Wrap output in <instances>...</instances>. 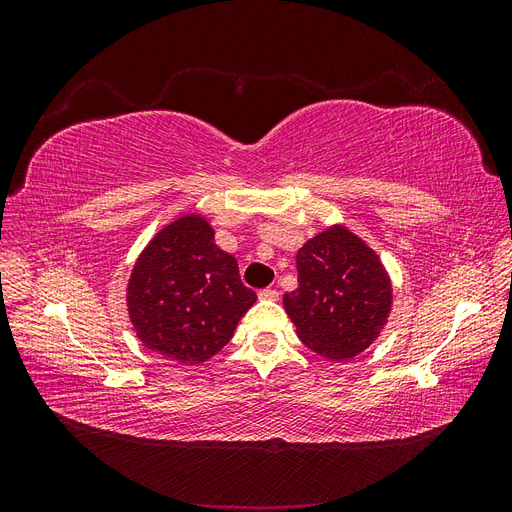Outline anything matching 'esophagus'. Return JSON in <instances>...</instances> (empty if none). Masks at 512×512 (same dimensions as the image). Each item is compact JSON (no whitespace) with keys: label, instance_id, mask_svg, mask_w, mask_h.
<instances>
[{"label":"esophagus","instance_id":"34e87169","mask_svg":"<svg viewBox=\"0 0 512 512\" xmlns=\"http://www.w3.org/2000/svg\"><path fill=\"white\" fill-rule=\"evenodd\" d=\"M258 297H260L262 301H277V297H280V292H277L275 288H262V290L258 292Z\"/></svg>","mask_w":512,"mask_h":512}]
</instances>
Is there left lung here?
I'll return each instance as SVG.
<instances>
[{
    "mask_svg": "<svg viewBox=\"0 0 512 512\" xmlns=\"http://www.w3.org/2000/svg\"><path fill=\"white\" fill-rule=\"evenodd\" d=\"M299 286L284 294L301 342L329 361H348L376 342L391 314L389 273L346 226H331L297 252Z\"/></svg>",
    "mask_w": 512,
    "mask_h": 512,
    "instance_id": "8db88e82",
    "label": "left lung"
}]
</instances>
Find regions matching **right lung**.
I'll return each mask as SVG.
<instances>
[{
	"instance_id": "obj_1",
	"label": "right lung",
	"mask_w": 512,
	"mask_h": 512,
	"mask_svg": "<svg viewBox=\"0 0 512 512\" xmlns=\"http://www.w3.org/2000/svg\"><path fill=\"white\" fill-rule=\"evenodd\" d=\"M128 314L143 346L177 363H205L256 303L237 260L215 245L198 213L164 226L138 256L128 282Z\"/></svg>"
}]
</instances>
